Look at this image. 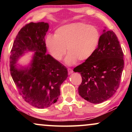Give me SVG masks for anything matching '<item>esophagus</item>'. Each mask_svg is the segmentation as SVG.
I'll return each instance as SVG.
<instances>
[{
	"label": "esophagus",
	"instance_id": "1",
	"mask_svg": "<svg viewBox=\"0 0 132 132\" xmlns=\"http://www.w3.org/2000/svg\"><path fill=\"white\" fill-rule=\"evenodd\" d=\"M68 74H69V75H70V74L72 73V72H73V71H72L71 69H70V68H68Z\"/></svg>",
	"mask_w": 132,
	"mask_h": 132
}]
</instances>
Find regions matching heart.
<instances>
[{"label":"heart","instance_id":"obj_1","mask_svg":"<svg viewBox=\"0 0 132 132\" xmlns=\"http://www.w3.org/2000/svg\"><path fill=\"white\" fill-rule=\"evenodd\" d=\"M101 35L96 27L82 22L66 24L59 27L53 35H48L45 43L54 60L61 61L67 52L66 63L72 65L79 60L86 61L93 55Z\"/></svg>","mask_w":132,"mask_h":132}]
</instances>
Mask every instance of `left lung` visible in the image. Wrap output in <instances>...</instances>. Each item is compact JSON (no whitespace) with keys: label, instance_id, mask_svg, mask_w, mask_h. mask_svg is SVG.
<instances>
[{"label":"left lung","instance_id":"1","mask_svg":"<svg viewBox=\"0 0 132 132\" xmlns=\"http://www.w3.org/2000/svg\"><path fill=\"white\" fill-rule=\"evenodd\" d=\"M123 57L116 33L104 30L93 55L74 69L82 77L79 94L92 104H99L111 97L120 83Z\"/></svg>","mask_w":132,"mask_h":132}]
</instances>
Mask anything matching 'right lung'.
<instances>
[{
  "instance_id": "add662e5",
  "label": "right lung",
  "mask_w": 132,
  "mask_h": 132,
  "mask_svg": "<svg viewBox=\"0 0 132 132\" xmlns=\"http://www.w3.org/2000/svg\"><path fill=\"white\" fill-rule=\"evenodd\" d=\"M48 28V23L43 22L26 24L18 33L10 51V74L19 94L39 109L56 102L60 86L68 77L66 67L46 53L45 37ZM25 51H36L31 67L19 70L14 64Z\"/></svg>"
}]
</instances>
